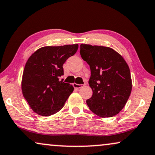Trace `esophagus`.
<instances>
[{
  "mask_svg": "<svg viewBox=\"0 0 155 155\" xmlns=\"http://www.w3.org/2000/svg\"><path fill=\"white\" fill-rule=\"evenodd\" d=\"M73 86H74V87L75 88V89H80V88L82 87L81 84H76V83H74L73 84Z\"/></svg>",
  "mask_w": 155,
  "mask_h": 155,
  "instance_id": "obj_1",
  "label": "esophagus"
}]
</instances>
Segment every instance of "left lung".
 Returning <instances> with one entry per match:
<instances>
[{"label":"left lung","mask_w":155,"mask_h":155,"mask_svg":"<svg viewBox=\"0 0 155 155\" xmlns=\"http://www.w3.org/2000/svg\"><path fill=\"white\" fill-rule=\"evenodd\" d=\"M80 54L91 69L89 81L93 94L87 99L90 110L106 118L124 107L132 91L130 70L121 55L111 48L81 44Z\"/></svg>","instance_id":"left-lung-1"}]
</instances>
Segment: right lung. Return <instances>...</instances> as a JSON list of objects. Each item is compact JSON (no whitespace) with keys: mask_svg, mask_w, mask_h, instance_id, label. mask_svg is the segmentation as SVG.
Listing matches in <instances>:
<instances>
[{"mask_svg":"<svg viewBox=\"0 0 155 155\" xmlns=\"http://www.w3.org/2000/svg\"><path fill=\"white\" fill-rule=\"evenodd\" d=\"M79 45L44 46L27 60L23 72L21 89L29 107L37 114L48 117L64 107L74 91L71 84L60 81L63 64L77 51Z\"/></svg>","mask_w":155,"mask_h":155,"instance_id":"add662e5","label":"right lung"}]
</instances>
